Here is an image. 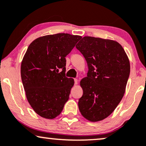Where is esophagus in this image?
<instances>
[{"instance_id": "esophagus-1", "label": "esophagus", "mask_w": 146, "mask_h": 146, "mask_svg": "<svg viewBox=\"0 0 146 146\" xmlns=\"http://www.w3.org/2000/svg\"><path fill=\"white\" fill-rule=\"evenodd\" d=\"M78 84V80L77 79H75V85Z\"/></svg>"}]
</instances>
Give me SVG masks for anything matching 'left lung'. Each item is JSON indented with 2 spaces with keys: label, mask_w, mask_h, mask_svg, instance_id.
<instances>
[{
  "label": "left lung",
  "mask_w": 146,
  "mask_h": 146,
  "mask_svg": "<svg viewBox=\"0 0 146 146\" xmlns=\"http://www.w3.org/2000/svg\"><path fill=\"white\" fill-rule=\"evenodd\" d=\"M88 66L80 85L83 96L78 106L90 121L106 119L117 108L125 93L130 64L122 46L115 40L84 36L76 45Z\"/></svg>",
  "instance_id": "obj_1"
}]
</instances>
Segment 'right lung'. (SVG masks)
<instances>
[{"mask_svg":"<svg viewBox=\"0 0 146 146\" xmlns=\"http://www.w3.org/2000/svg\"><path fill=\"white\" fill-rule=\"evenodd\" d=\"M81 38L67 33L50 35L36 38L27 48L21 79L29 104L40 117L55 118L69 100L74 80L65 76V57Z\"/></svg>","mask_w":146,"mask_h":146,"instance_id":"add662e5","label":"right lung"}]
</instances>
